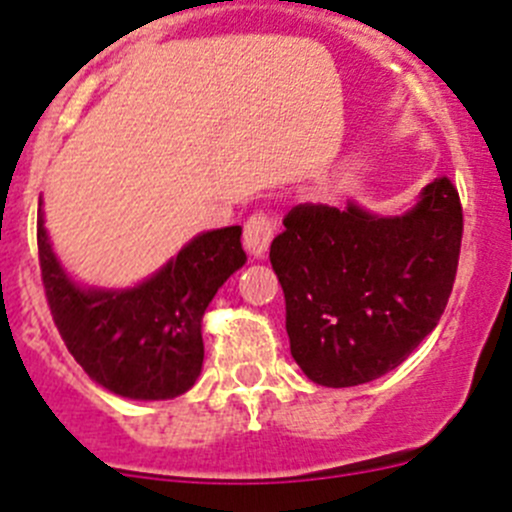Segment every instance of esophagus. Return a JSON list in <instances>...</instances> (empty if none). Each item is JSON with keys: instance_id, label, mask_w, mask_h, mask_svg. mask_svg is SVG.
I'll return each mask as SVG.
<instances>
[{"instance_id": "1", "label": "esophagus", "mask_w": 512, "mask_h": 512, "mask_svg": "<svg viewBox=\"0 0 512 512\" xmlns=\"http://www.w3.org/2000/svg\"><path fill=\"white\" fill-rule=\"evenodd\" d=\"M275 234V224L270 216L265 214H255L247 219L245 224V247L255 260H265L267 247L273 242Z\"/></svg>"}]
</instances>
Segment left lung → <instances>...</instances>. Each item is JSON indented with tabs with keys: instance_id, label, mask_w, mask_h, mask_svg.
Here are the masks:
<instances>
[{
	"instance_id": "8db88e82",
	"label": "left lung",
	"mask_w": 512,
	"mask_h": 512,
	"mask_svg": "<svg viewBox=\"0 0 512 512\" xmlns=\"http://www.w3.org/2000/svg\"><path fill=\"white\" fill-rule=\"evenodd\" d=\"M270 245L290 354L324 388L395 370L439 324L457 275L462 206L436 178L403 214L296 206Z\"/></svg>"
}]
</instances>
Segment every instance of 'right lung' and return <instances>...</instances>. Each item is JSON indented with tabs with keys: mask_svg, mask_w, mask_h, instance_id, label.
<instances>
[{
	"mask_svg": "<svg viewBox=\"0 0 512 512\" xmlns=\"http://www.w3.org/2000/svg\"><path fill=\"white\" fill-rule=\"evenodd\" d=\"M242 227L201 232L150 278L130 288L78 283L45 229L38 209V250L45 296L68 352L109 393L170 400L199 380L201 324L216 290L247 262Z\"/></svg>",
	"mask_w": 512,
	"mask_h": 512,
	"instance_id": "add662e5",
	"label": "right lung"
}]
</instances>
